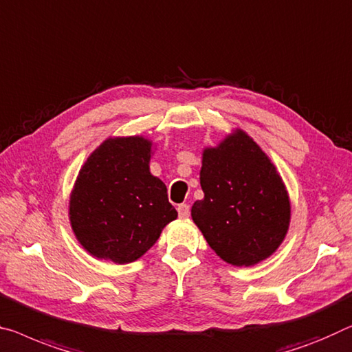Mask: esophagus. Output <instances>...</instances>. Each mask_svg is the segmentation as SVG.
I'll return each instance as SVG.
<instances>
[{
	"label": "esophagus",
	"instance_id": "1",
	"mask_svg": "<svg viewBox=\"0 0 352 352\" xmlns=\"http://www.w3.org/2000/svg\"><path fill=\"white\" fill-rule=\"evenodd\" d=\"M177 214H179V219H187L188 214H190V208L187 204H179L177 206Z\"/></svg>",
	"mask_w": 352,
	"mask_h": 352
}]
</instances>
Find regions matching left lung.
I'll return each mask as SVG.
<instances>
[{
  "label": "left lung",
  "instance_id": "left-lung-1",
  "mask_svg": "<svg viewBox=\"0 0 352 352\" xmlns=\"http://www.w3.org/2000/svg\"><path fill=\"white\" fill-rule=\"evenodd\" d=\"M199 184L204 198L193 203L192 219L220 259L252 267L277 252L289 230V195L250 135L236 127L204 146Z\"/></svg>",
  "mask_w": 352,
  "mask_h": 352
}]
</instances>
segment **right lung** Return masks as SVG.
Listing matches in <instances>:
<instances>
[{"label": "right lung", "mask_w": 352, "mask_h": 352, "mask_svg": "<svg viewBox=\"0 0 352 352\" xmlns=\"http://www.w3.org/2000/svg\"><path fill=\"white\" fill-rule=\"evenodd\" d=\"M155 143L143 135L108 137L88 155L69 197V221L91 256L129 264L153 247L177 210L151 175Z\"/></svg>", "instance_id": "1"}]
</instances>
